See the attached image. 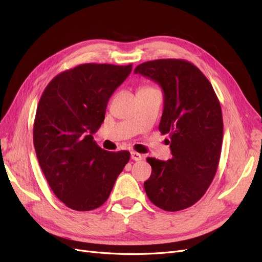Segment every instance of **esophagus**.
<instances>
[{
	"mask_svg": "<svg viewBox=\"0 0 262 262\" xmlns=\"http://www.w3.org/2000/svg\"><path fill=\"white\" fill-rule=\"evenodd\" d=\"M130 158H132L133 160H135V161H139V160L143 159V156H141V155L138 154V152H136V151H132V152H130Z\"/></svg>",
	"mask_w": 262,
	"mask_h": 262,
	"instance_id": "obj_1",
	"label": "esophagus"
}]
</instances>
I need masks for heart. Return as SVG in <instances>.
<instances>
[{
    "label": "heart",
    "instance_id": "heart-1",
    "mask_svg": "<svg viewBox=\"0 0 262 262\" xmlns=\"http://www.w3.org/2000/svg\"><path fill=\"white\" fill-rule=\"evenodd\" d=\"M144 89H150V88H141L140 90H144Z\"/></svg>",
    "mask_w": 262,
    "mask_h": 262
}]
</instances>
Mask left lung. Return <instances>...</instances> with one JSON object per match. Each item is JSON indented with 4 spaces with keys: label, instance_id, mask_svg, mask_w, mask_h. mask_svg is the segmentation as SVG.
<instances>
[{
    "label": "left lung",
    "instance_id": "1",
    "mask_svg": "<svg viewBox=\"0 0 262 262\" xmlns=\"http://www.w3.org/2000/svg\"><path fill=\"white\" fill-rule=\"evenodd\" d=\"M135 73L163 90L162 135L169 134L172 158H147L151 176L147 196L164 211L177 212L204 195L217 171L223 143L221 104L211 82L183 59H158L136 67Z\"/></svg>",
    "mask_w": 262,
    "mask_h": 262
}]
</instances>
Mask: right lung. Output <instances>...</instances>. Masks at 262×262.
Returning a JSON list of instances; mask_svg holds the SVG:
<instances>
[{"label":"right lung","mask_w":262,"mask_h":262,"mask_svg":"<svg viewBox=\"0 0 262 262\" xmlns=\"http://www.w3.org/2000/svg\"><path fill=\"white\" fill-rule=\"evenodd\" d=\"M132 66L79 64L59 73L41 94L33 128L37 159L55 195L74 211L104 204L129 161L128 151L99 147L93 134Z\"/></svg>","instance_id":"right-lung-1"}]
</instances>
